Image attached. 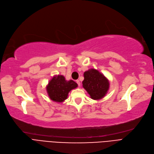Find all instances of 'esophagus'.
I'll return each instance as SVG.
<instances>
[{
    "label": "esophagus",
    "instance_id": "34e87169",
    "mask_svg": "<svg viewBox=\"0 0 154 154\" xmlns=\"http://www.w3.org/2000/svg\"><path fill=\"white\" fill-rule=\"evenodd\" d=\"M76 82H77V84H78V85L80 87V85H81V82H80V81H79V80H77V81H76Z\"/></svg>",
    "mask_w": 154,
    "mask_h": 154
}]
</instances>
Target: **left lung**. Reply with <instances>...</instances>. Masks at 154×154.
I'll return each instance as SVG.
<instances>
[{
	"label": "left lung",
	"instance_id": "1",
	"mask_svg": "<svg viewBox=\"0 0 154 154\" xmlns=\"http://www.w3.org/2000/svg\"><path fill=\"white\" fill-rule=\"evenodd\" d=\"M83 88L94 100L101 99L105 96L109 88V82L103 73L91 69L84 73Z\"/></svg>",
	"mask_w": 154,
	"mask_h": 154
}]
</instances>
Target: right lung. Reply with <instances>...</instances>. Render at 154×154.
I'll return each instance as SVG.
<instances>
[{"label":"right lung","mask_w":154,"mask_h":154,"mask_svg":"<svg viewBox=\"0 0 154 154\" xmlns=\"http://www.w3.org/2000/svg\"><path fill=\"white\" fill-rule=\"evenodd\" d=\"M77 86V84L72 80L66 81L63 75H58L51 79L46 86V91L52 101L62 103L67 98L69 92Z\"/></svg>","instance_id":"add662e5"}]
</instances>
